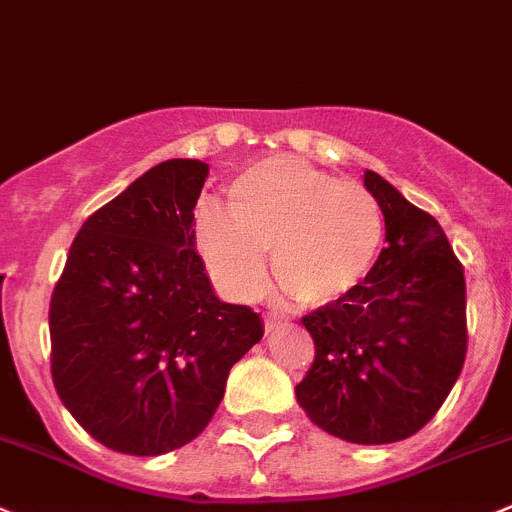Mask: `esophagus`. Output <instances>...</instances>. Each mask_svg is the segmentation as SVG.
<instances>
[{
    "instance_id": "obj_1",
    "label": "esophagus",
    "mask_w": 512,
    "mask_h": 512,
    "mask_svg": "<svg viewBox=\"0 0 512 512\" xmlns=\"http://www.w3.org/2000/svg\"><path fill=\"white\" fill-rule=\"evenodd\" d=\"M277 325H280V317H277V315H267V317H265V330H267V332L275 330Z\"/></svg>"
}]
</instances>
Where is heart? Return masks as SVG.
<instances>
[{"instance_id":"obj_1","label":"heart","mask_w":512,"mask_h":512,"mask_svg":"<svg viewBox=\"0 0 512 512\" xmlns=\"http://www.w3.org/2000/svg\"><path fill=\"white\" fill-rule=\"evenodd\" d=\"M227 212L202 207L195 242L217 285L235 297L260 290L272 252V277L290 300L332 305L365 285L385 242V217L365 187L295 157L240 172L227 187Z\"/></svg>"}]
</instances>
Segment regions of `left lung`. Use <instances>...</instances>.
<instances>
[{
    "mask_svg": "<svg viewBox=\"0 0 512 512\" xmlns=\"http://www.w3.org/2000/svg\"><path fill=\"white\" fill-rule=\"evenodd\" d=\"M365 187L388 245L365 285L302 317L315 360L295 395L325 433L385 445L428 425L463 370L465 275L433 215L377 172H365Z\"/></svg>",
    "mask_w": 512,
    "mask_h": 512,
    "instance_id": "obj_1",
    "label": "left lung"
}]
</instances>
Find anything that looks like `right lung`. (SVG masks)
Segmentation results:
<instances>
[{
	"mask_svg": "<svg viewBox=\"0 0 512 512\" xmlns=\"http://www.w3.org/2000/svg\"><path fill=\"white\" fill-rule=\"evenodd\" d=\"M210 167L167 160L84 220L49 302L52 380L104 448L162 455L195 440L260 315L212 292L195 250Z\"/></svg>",
	"mask_w": 512,
	"mask_h": 512,
	"instance_id": "right-lung-1",
	"label": "right lung"
}]
</instances>
